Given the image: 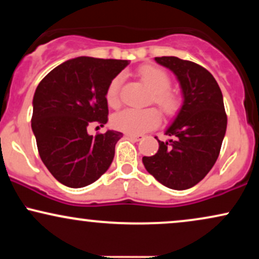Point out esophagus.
<instances>
[{
  "instance_id": "obj_1",
  "label": "esophagus",
  "mask_w": 259,
  "mask_h": 259,
  "mask_svg": "<svg viewBox=\"0 0 259 259\" xmlns=\"http://www.w3.org/2000/svg\"><path fill=\"white\" fill-rule=\"evenodd\" d=\"M126 136L129 139L134 140V141H140V140L144 139V136H142V135H133V134H126Z\"/></svg>"
}]
</instances>
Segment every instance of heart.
Returning a JSON list of instances; mask_svg holds the SVG:
<instances>
[{
    "label": "heart",
    "mask_w": 259,
    "mask_h": 259,
    "mask_svg": "<svg viewBox=\"0 0 259 259\" xmlns=\"http://www.w3.org/2000/svg\"><path fill=\"white\" fill-rule=\"evenodd\" d=\"M139 76L153 92V102L165 114H173L180 106V100L177 95L169 91L170 78L164 70L153 65H144L139 69ZM121 75H117L109 82L106 91V101L109 107L115 108L119 106V90L121 85ZM159 113L154 108L134 109L126 108L115 113L112 117V125L119 132L142 135L150 132L159 124Z\"/></svg>",
    "instance_id": "obj_1"
}]
</instances>
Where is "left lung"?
<instances>
[{"label":"left lung","mask_w":259,"mask_h":259,"mask_svg":"<svg viewBox=\"0 0 259 259\" xmlns=\"http://www.w3.org/2000/svg\"><path fill=\"white\" fill-rule=\"evenodd\" d=\"M154 61L177 76L183 105L165 130L173 140H158L157 153L142 157V163L162 185L186 190L200 183L218 158L227 132L224 101L218 82L201 65L173 56Z\"/></svg>","instance_id":"1"}]
</instances>
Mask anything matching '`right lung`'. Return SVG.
<instances>
[{
	"mask_svg": "<svg viewBox=\"0 0 259 259\" xmlns=\"http://www.w3.org/2000/svg\"><path fill=\"white\" fill-rule=\"evenodd\" d=\"M127 64L123 59L76 57L59 64L37 85L31 129L44 164L63 185H90L111 165L123 134L107 130L94 138L88 126L107 123V88Z\"/></svg>",
	"mask_w": 259,
	"mask_h": 259,
	"instance_id": "add662e5",
	"label": "right lung"
}]
</instances>
